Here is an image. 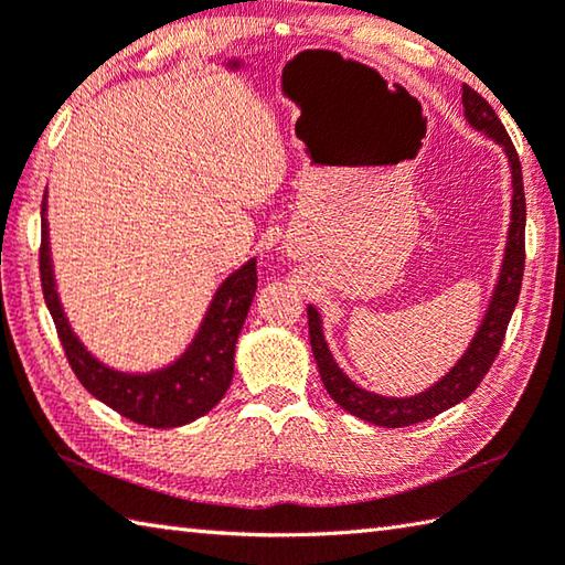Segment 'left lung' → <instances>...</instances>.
<instances>
[{
    "label": "left lung",
    "mask_w": 565,
    "mask_h": 565,
    "mask_svg": "<svg viewBox=\"0 0 565 565\" xmlns=\"http://www.w3.org/2000/svg\"><path fill=\"white\" fill-rule=\"evenodd\" d=\"M462 107H466L468 125L482 135L494 139L507 153L512 169V215H510V232H507V247L500 269V279L494 284V294L490 308L484 311L482 323L475 333L472 342L466 350V355L458 360L446 377H440L434 386L416 396H382L362 390L352 382L345 372L338 367L328 350V342L320 326V313L313 306H308V333H311V348L318 364L320 380H323L328 394L333 402L345 408L348 414L362 418V422L377 424L384 428H402L412 424H422L426 418H434L446 408L460 404L462 399L478 390L484 374L492 367L497 352L502 348V340L514 313V306L522 291L524 276V225H526V201H524V183H522V163H519L516 149L507 135L500 117L494 115L488 99L478 95L472 87L462 85Z\"/></svg>",
    "instance_id": "1"
}]
</instances>
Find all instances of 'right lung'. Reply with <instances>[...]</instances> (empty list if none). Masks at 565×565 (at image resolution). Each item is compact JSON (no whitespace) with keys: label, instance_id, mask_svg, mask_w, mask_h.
Here are the masks:
<instances>
[{"label":"right lung","instance_id":"obj_1","mask_svg":"<svg viewBox=\"0 0 565 565\" xmlns=\"http://www.w3.org/2000/svg\"><path fill=\"white\" fill-rule=\"evenodd\" d=\"M39 264L43 298H46L55 330H58L65 358H68L75 377L95 399L115 408L129 422L151 428L191 424L223 399L232 382V372H235L239 330L245 326L254 291H257V259L242 264L235 274H230L220 284L201 328L183 355L169 367L147 374H129L107 367L85 350L71 330L53 279L46 195L41 203Z\"/></svg>","mask_w":565,"mask_h":565}]
</instances>
